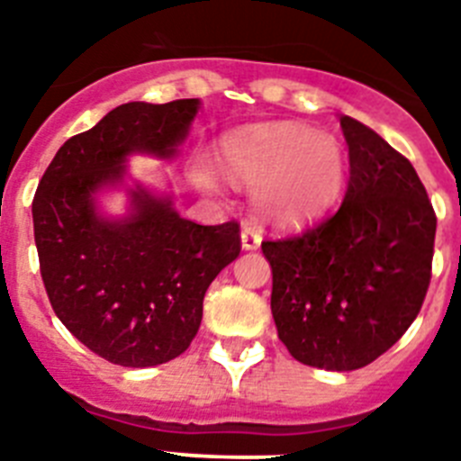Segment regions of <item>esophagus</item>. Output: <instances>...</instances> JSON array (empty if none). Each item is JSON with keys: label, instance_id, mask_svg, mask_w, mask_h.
I'll list each match as a JSON object with an SVG mask.
<instances>
[{"label": "esophagus", "instance_id": "esophagus-1", "mask_svg": "<svg viewBox=\"0 0 461 461\" xmlns=\"http://www.w3.org/2000/svg\"><path fill=\"white\" fill-rule=\"evenodd\" d=\"M240 240H242V249L244 251H256L260 247V235L256 233L254 228H242Z\"/></svg>", "mask_w": 461, "mask_h": 461}]
</instances>
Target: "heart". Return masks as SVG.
I'll return each instance as SVG.
<instances>
[{
  "label": "heart",
  "instance_id": "heart-1",
  "mask_svg": "<svg viewBox=\"0 0 461 461\" xmlns=\"http://www.w3.org/2000/svg\"><path fill=\"white\" fill-rule=\"evenodd\" d=\"M221 166L251 189V210L267 226L295 228L323 217L346 182V154L316 129L276 124L235 133L221 142ZM194 182L217 189L207 164H195Z\"/></svg>",
  "mask_w": 461,
  "mask_h": 461
}]
</instances>
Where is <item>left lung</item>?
<instances>
[{
  "label": "left lung",
  "mask_w": 461,
  "mask_h": 461,
  "mask_svg": "<svg viewBox=\"0 0 461 461\" xmlns=\"http://www.w3.org/2000/svg\"><path fill=\"white\" fill-rule=\"evenodd\" d=\"M339 124L351 164L341 207L260 249L288 353L309 367L353 372L388 351L420 312L437 217L409 158L353 117Z\"/></svg>",
  "instance_id": "obj_1"
}]
</instances>
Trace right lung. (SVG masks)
<instances>
[{"mask_svg": "<svg viewBox=\"0 0 461 461\" xmlns=\"http://www.w3.org/2000/svg\"><path fill=\"white\" fill-rule=\"evenodd\" d=\"M201 99L122 104L68 138L32 203L41 276L57 319L89 351L122 367H157L189 348L203 297L240 256V226L180 217L173 194L133 180L129 158L173 161ZM124 190V215L100 195Z\"/></svg>", "mask_w": 461, "mask_h": 461, "instance_id": "obj_1", "label": "right lung"}]
</instances>
